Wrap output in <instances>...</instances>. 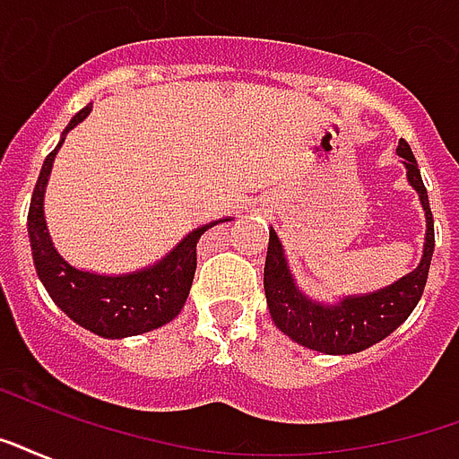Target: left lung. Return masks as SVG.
I'll return each mask as SVG.
<instances>
[{
    "instance_id": "1",
    "label": "left lung",
    "mask_w": 459,
    "mask_h": 459,
    "mask_svg": "<svg viewBox=\"0 0 459 459\" xmlns=\"http://www.w3.org/2000/svg\"><path fill=\"white\" fill-rule=\"evenodd\" d=\"M397 153L404 159L409 183L419 192L426 212V245L421 264L387 289H380L368 296L344 299L337 306H320V303L306 299L296 289L291 272L286 267L281 243L274 230H269L264 296H267V306L274 325L293 342L315 349V351H323V354H356V351L377 344L387 334H393L411 315L421 299L426 279H429V267H431L433 247H436L433 214L424 180L419 173V163L404 139L397 146Z\"/></svg>"
}]
</instances>
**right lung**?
<instances>
[{
    "instance_id": "1",
    "label": "right lung",
    "mask_w": 459,
    "mask_h": 459,
    "mask_svg": "<svg viewBox=\"0 0 459 459\" xmlns=\"http://www.w3.org/2000/svg\"><path fill=\"white\" fill-rule=\"evenodd\" d=\"M91 108L93 105H86L72 117L65 134L89 117ZM62 142L45 159L28 209V238H30L35 272L40 281L50 293V299L65 310V315L98 337H134L163 327L183 310L185 300L190 296L192 279L197 269V240L212 226L192 230L166 260L134 274L100 276L79 272L72 264H66L52 247L43 216L45 185Z\"/></svg>"
}]
</instances>
